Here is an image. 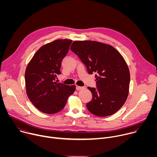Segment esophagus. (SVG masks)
<instances>
[{"instance_id":"esophagus-1","label":"esophagus","mask_w":157,"mask_h":157,"mask_svg":"<svg viewBox=\"0 0 157 157\" xmlns=\"http://www.w3.org/2000/svg\"><path fill=\"white\" fill-rule=\"evenodd\" d=\"M86 89L85 87H83V86H76V89L78 91H79V90H82V89Z\"/></svg>"}]
</instances>
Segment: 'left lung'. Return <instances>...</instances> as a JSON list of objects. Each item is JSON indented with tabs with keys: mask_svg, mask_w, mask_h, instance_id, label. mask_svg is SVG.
Returning a JSON list of instances; mask_svg holds the SVG:
<instances>
[{
	"mask_svg": "<svg viewBox=\"0 0 157 157\" xmlns=\"http://www.w3.org/2000/svg\"><path fill=\"white\" fill-rule=\"evenodd\" d=\"M71 50L95 75L97 89L88 87L92 100L89 111L99 117L116 113L125 102L129 91L130 71L121 54L113 46L96 41H75Z\"/></svg>",
	"mask_w": 157,
	"mask_h": 157,
	"instance_id": "8db88e82",
	"label": "left lung"
}]
</instances>
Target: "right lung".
I'll use <instances>...</instances> for the list:
<instances>
[{
    "instance_id": "add662e5",
    "label": "right lung",
    "mask_w": 157,
    "mask_h": 157,
    "mask_svg": "<svg viewBox=\"0 0 157 157\" xmlns=\"http://www.w3.org/2000/svg\"><path fill=\"white\" fill-rule=\"evenodd\" d=\"M71 40H56L44 44L29 63L25 73L26 93L32 104L46 114L58 113L65 106L75 85H66L55 81L61 61L67 55Z\"/></svg>"
}]
</instances>
